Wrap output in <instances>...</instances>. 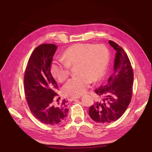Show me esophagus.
<instances>
[{
  "instance_id": "1",
  "label": "esophagus",
  "mask_w": 152,
  "mask_h": 152,
  "mask_svg": "<svg viewBox=\"0 0 152 152\" xmlns=\"http://www.w3.org/2000/svg\"><path fill=\"white\" fill-rule=\"evenodd\" d=\"M80 97V96H74V97H71L70 98L68 99L69 101H73V100H75L77 99H79Z\"/></svg>"
}]
</instances>
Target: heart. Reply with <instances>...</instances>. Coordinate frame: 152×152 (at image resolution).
<instances>
[{"label": "heart", "instance_id": "1", "mask_svg": "<svg viewBox=\"0 0 152 152\" xmlns=\"http://www.w3.org/2000/svg\"><path fill=\"white\" fill-rule=\"evenodd\" d=\"M63 59L52 61L51 73L57 80L63 82L69 76L70 66L77 65L79 75L68 80L63 92L67 95L79 96L86 91L91 80L95 82L104 76L108 64L109 52L102 44L79 43L64 51Z\"/></svg>", "mask_w": 152, "mask_h": 152}]
</instances>
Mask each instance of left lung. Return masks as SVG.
Instances as JSON below:
<instances>
[{
    "label": "left lung",
    "instance_id": "left-lung-1",
    "mask_svg": "<svg viewBox=\"0 0 152 152\" xmlns=\"http://www.w3.org/2000/svg\"><path fill=\"white\" fill-rule=\"evenodd\" d=\"M117 51L114 71L104 84L95 92L101 97L89 108V115L96 123L108 124L116 121L126 110L132 97L134 72L128 55L123 48L109 40Z\"/></svg>",
    "mask_w": 152,
    "mask_h": 152
}]
</instances>
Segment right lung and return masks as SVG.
I'll return each instance as SVG.
<instances>
[{"mask_svg":"<svg viewBox=\"0 0 152 152\" xmlns=\"http://www.w3.org/2000/svg\"><path fill=\"white\" fill-rule=\"evenodd\" d=\"M57 46L44 44L36 48L29 58L24 74V92L31 113L36 119L48 125L61 124L68 115L67 101L53 104L58 86L50 71Z\"/></svg>","mask_w":152,"mask_h":152,"instance_id":"add662e5","label":"right lung"}]
</instances>
